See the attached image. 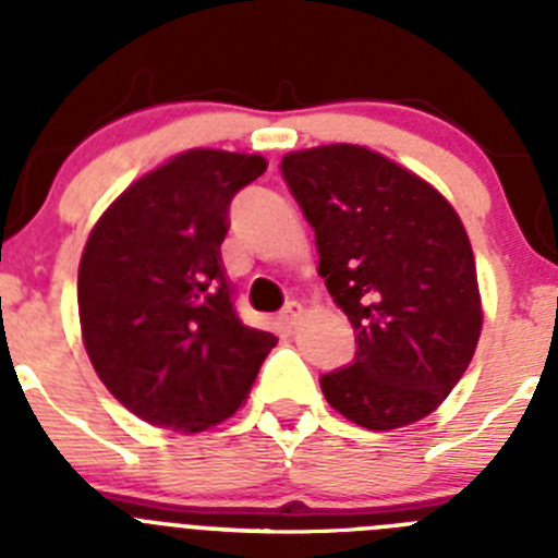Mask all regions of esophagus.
I'll list each match as a JSON object with an SVG mask.
<instances>
[{
    "instance_id": "obj_1",
    "label": "esophagus",
    "mask_w": 558,
    "mask_h": 558,
    "mask_svg": "<svg viewBox=\"0 0 558 558\" xmlns=\"http://www.w3.org/2000/svg\"><path fill=\"white\" fill-rule=\"evenodd\" d=\"M302 313H304V307L299 302H288L284 304V310H282V315H279V318H282V324L288 329H293L295 324H299V318H302Z\"/></svg>"
}]
</instances>
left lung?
Returning <instances> with one entry per match:
<instances>
[{"label": "left lung", "mask_w": 558, "mask_h": 558, "mask_svg": "<svg viewBox=\"0 0 558 558\" xmlns=\"http://www.w3.org/2000/svg\"><path fill=\"white\" fill-rule=\"evenodd\" d=\"M282 175L357 343L349 366L322 377L324 397L368 430L425 418L463 377L483 327L461 218L427 181L360 145L288 153Z\"/></svg>", "instance_id": "left-lung-1"}]
</instances>
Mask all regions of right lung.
<instances>
[{"label": "right lung", "mask_w": 558, "mask_h": 558, "mask_svg": "<svg viewBox=\"0 0 558 558\" xmlns=\"http://www.w3.org/2000/svg\"><path fill=\"white\" fill-rule=\"evenodd\" d=\"M265 167L256 153L186 150L133 181L88 234L83 343L108 391L150 425L201 433L229 418L276 347L236 318L220 259L231 198Z\"/></svg>", "instance_id": "add662e5"}]
</instances>
